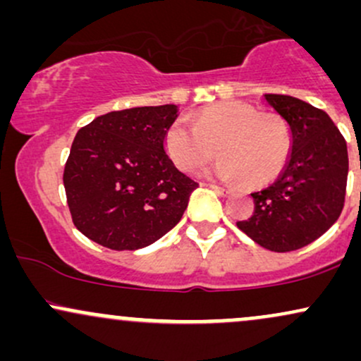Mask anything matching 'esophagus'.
I'll list each match as a JSON object with an SVG mask.
<instances>
[{"mask_svg":"<svg viewBox=\"0 0 361 361\" xmlns=\"http://www.w3.org/2000/svg\"><path fill=\"white\" fill-rule=\"evenodd\" d=\"M210 188L214 190V192H217L219 195H222V197H227V195H231L233 193V190H229V188H224V186H219V185H209Z\"/></svg>","mask_w":361,"mask_h":361,"instance_id":"1","label":"esophagus"}]
</instances>
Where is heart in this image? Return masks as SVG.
<instances>
[{
  "label": "heart",
  "mask_w": 361,
  "mask_h": 361,
  "mask_svg": "<svg viewBox=\"0 0 361 361\" xmlns=\"http://www.w3.org/2000/svg\"><path fill=\"white\" fill-rule=\"evenodd\" d=\"M164 147L181 171H195L222 154L207 175L227 183L267 185L280 175L290 154L287 123L275 114H259L244 102H219L195 114L193 123L175 120Z\"/></svg>",
  "instance_id": "b5f03b06"
}]
</instances>
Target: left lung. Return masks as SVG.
I'll use <instances>...</instances> for the list:
<instances>
[{"label": "left lung", "instance_id": "1", "mask_svg": "<svg viewBox=\"0 0 361 361\" xmlns=\"http://www.w3.org/2000/svg\"><path fill=\"white\" fill-rule=\"evenodd\" d=\"M264 100L288 123L292 147L275 183L251 193L255 212L238 227L267 250L295 251L321 238L341 214L346 140L324 110L287 94Z\"/></svg>", "mask_w": 361, "mask_h": 361}]
</instances>
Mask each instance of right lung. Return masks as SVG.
I'll return each mask as SVG.
<instances>
[{
  "mask_svg": "<svg viewBox=\"0 0 361 361\" xmlns=\"http://www.w3.org/2000/svg\"><path fill=\"white\" fill-rule=\"evenodd\" d=\"M176 117V105L137 106L78 130L62 180L80 233L110 250L134 251L180 222L198 183L166 154L164 134Z\"/></svg>",
  "mask_w": 361,
  "mask_h": 361,
  "instance_id": "add662e5",
  "label": "right lung"
}]
</instances>
